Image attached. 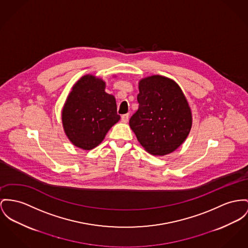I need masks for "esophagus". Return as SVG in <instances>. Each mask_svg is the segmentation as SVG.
<instances>
[{
	"label": "esophagus",
	"mask_w": 248,
	"mask_h": 248,
	"mask_svg": "<svg viewBox=\"0 0 248 248\" xmlns=\"http://www.w3.org/2000/svg\"><path fill=\"white\" fill-rule=\"evenodd\" d=\"M121 121L124 123H127L129 121V114H125L121 116Z\"/></svg>",
	"instance_id": "34e87169"
}]
</instances>
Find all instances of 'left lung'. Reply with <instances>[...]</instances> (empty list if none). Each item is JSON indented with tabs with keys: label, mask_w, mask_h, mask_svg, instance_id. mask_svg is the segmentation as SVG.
Wrapping results in <instances>:
<instances>
[{
	"label": "left lung",
	"mask_w": 248,
	"mask_h": 248,
	"mask_svg": "<svg viewBox=\"0 0 248 248\" xmlns=\"http://www.w3.org/2000/svg\"><path fill=\"white\" fill-rule=\"evenodd\" d=\"M137 101L130 127L142 147L159 156L178 149L192 126L190 107L180 86L160 75L145 78L139 83Z\"/></svg>",
	"instance_id": "1"
}]
</instances>
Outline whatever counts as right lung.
Returning <instances> with one entry per match:
<instances>
[{
    "label": "right lung",
    "mask_w": 248,
    "mask_h": 248,
    "mask_svg": "<svg viewBox=\"0 0 248 248\" xmlns=\"http://www.w3.org/2000/svg\"><path fill=\"white\" fill-rule=\"evenodd\" d=\"M105 83L86 75L73 86L62 112L66 136L78 148L90 150L104 139L120 119L116 99L105 91Z\"/></svg>",
    "instance_id": "obj_1"
}]
</instances>
